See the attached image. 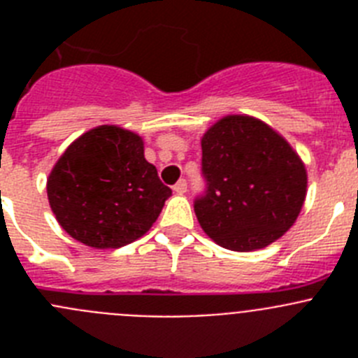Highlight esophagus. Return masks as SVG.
I'll return each mask as SVG.
<instances>
[{
	"instance_id": "1",
	"label": "esophagus",
	"mask_w": 358,
	"mask_h": 358,
	"mask_svg": "<svg viewBox=\"0 0 358 358\" xmlns=\"http://www.w3.org/2000/svg\"><path fill=\"white\" fill-rule=\"evenodd\" d=\"M186 188H188V185H186L185 179H181V181H179L176 186H173V192H176V194H179V195H182L186 192Z\"/></svg>"
}]
</instances>
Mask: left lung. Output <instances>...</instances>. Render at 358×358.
<instances>
[{
  "instance_id": "left-lung-1",
  "label": "left lung",
  "mask_w": 358,
  "mask_h": 358,
  "mask_svg": "<svg viewBox=\"0 0 358 358\" xmlns=\"http://www.w3.org/2000/svg\"><path fill=\"white\" fill-rule=\"evenodd\" d=\"M206 192L197 220L220 248H267L296 222L306 197V169L283 136L262 120L229 115L202 136Z\"/></svg>"
}]
</instances>
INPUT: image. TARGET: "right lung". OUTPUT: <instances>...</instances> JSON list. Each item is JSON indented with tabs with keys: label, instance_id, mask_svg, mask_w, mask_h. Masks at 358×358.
Returning a JSON list of instances; mask_svg holds the SVG:
<instances>
[{
	"label": "right lung",
	"instance_id": "add662e5",
	"mask_svg": "<svg viewBox=\"0 0 358 358\" xmlns=\"http://www.w3.org/2000/svg\"><path fill=\"white\" fill-rule=\"evenodd\" d=\"M46 192L62 229L96 249H118L143 236L172 195L145 159L143 140L116 125L73 141L50 172Z\"/></svg>",
	"mask_w": 358,
	"mask_h": 358
}]
</instances>
